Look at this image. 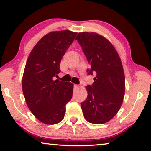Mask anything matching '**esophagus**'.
<instances>
[{
    "label": "esophagus",
    "mask_w": 151,
    "mask_h": 151,
    "mask_svg": "<svg viewBox=\"0 0 151 151\" xmlns=\"http://www.w3.org/2000/svg\"><path fill=\"white\" fill-rule=\"evenodd\" d=\"M73 88H74V89H78L79 88V86L77 85V84H74L73 85Z\"/></svg>",
    "instance_id": "obj_1"
}]
</instances>
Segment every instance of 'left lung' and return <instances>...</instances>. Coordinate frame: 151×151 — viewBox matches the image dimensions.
I'll list each match as a JSON object with an SVG mask.
<instances>
[{
    "label": "left lung",
    "instance_id": "8db88e82",
    "mask_svg": "<svg viewBox=\"0 0 151 151\" xmlns=\"http://www.w3.org/2000/svg\"><path fill=\"white\" fill-rule=\"evenodd\" d=\"M76 40L90 64L88 75L96 73L93 84L86 86L87 98L81 103L83 116L92 124H104L116 114L124 99L125 77L122 62L114 47L100 35L81 32Z\"/></svg>",
    "mask_w": 151,
    "mask_h": 151
}]
</instances>
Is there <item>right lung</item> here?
<instances>
[{"mask_svg": "<svg viewBox=\"0 0 151 151\" xmlns=\"http://www.w3.org/2000/svg\"><path fill=\"white\" fill-rule=\"evenodd\" d=\"M77 33L52 31L43 36L27 59L22 88L27 105L40 122L55 124L63 119L65 105L72 96L73 85L54 80L60 72V62Z\"/></svg>", "mask_w": 151, "mask_h": 151, "instance_id": "add662e5", "label": "right lung"}]
</instances>
